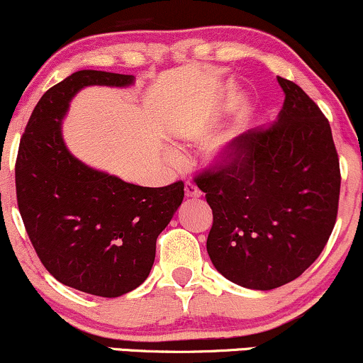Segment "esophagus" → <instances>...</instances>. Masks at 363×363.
<instances>
[{"instance_id": "34e87169", "label": "esophagus", "mask_w": 363, "mask_h": 363, "mask_svg": "<svg viewBox=\"0 0 363 363\" xmlns=\"http://www.w3.org/2000/svg\"><path fill=\"white\" fill-rule=\"evenodd\" d=\"M184 194H186V197H194V199H197V197H201V191H199V187H197L196 184H192V182H186Z\"/></svg>"}]
</instances>
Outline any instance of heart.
I'll return each mask as SVG.
<instances>
[{"label":"heart","mask_w":363,"mask_h":363,"mask_svg":"<svg viewBox=\"0 0 363 363\" xmlns=\"http://www.w3.org/2000/svg\"><path fill=\"white\" fill-rule=\"evenodd\" d=\"M245 127H246V117H240L231 127H228L226 130L221 132V134L213 140V144L209 145V157L216 160V162H224V160L235 157L236 140L238 137L241 135V132L245 130ZM171 160L172 162H176L177 155L172 154Z\"/></svg>","instance_id":"1"}]
</instances>
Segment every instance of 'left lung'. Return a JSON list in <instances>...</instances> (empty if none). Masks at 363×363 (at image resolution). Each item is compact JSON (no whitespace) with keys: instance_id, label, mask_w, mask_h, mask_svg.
<instances>
[{"instance_id":"1","label":"left lung","mask_w":363,"mask_h":363,"mask_svg":"<svg viewBox=\"0 0 363 363\" xmlns=\"http://www.w3.org/2000/svg\"><path fill=\"white\" fill-rule=\"evenodd\" d=\"M278 122L247 130L235 157L194 177L213 209L208 255L229 281L273 290L313 264L332 235L340 164L332 128L295 82L278 77Z\"/></svg>"}]
</instances>
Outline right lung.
I'll return each instance as SVG.
<instances>
[{"label": "right lung", "mask_w": 363, "mask_h": 363, "mask_svg": "<svg viewBox=\"0 0 363 363\" xmlns=\"http://www.w3.org/2000/svg\"><path fill=\"white\" fill-rule=\"evenodd\" d=\"M132 75L80 70L45 91L18 149L15 181L23 224L36 255L60 283L116 298L149 277L155 241L184 197V182L128 184L86 167L63 144L68 104L89 85L127 86Z\"/></svg>", "instance_id": "1"}]
</instances>
